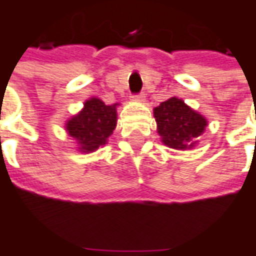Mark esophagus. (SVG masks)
<instances>
[{
  "label": "esophagus",
  "mask_w": 256,
  "mask_h": 256,
  "mask_svg": "<svg viewBox=\"0 0 256 256\" xmlns=\"http://www.w3.org/2000/svg\"><path fill=\"white\" fill-rule=\"evenodd\" d=\"M132 100L134 102H138V103H142V102H145V94H135V96H132Z\"/></svg>",
  "instance_id": "obj_1"
}]
</instances>
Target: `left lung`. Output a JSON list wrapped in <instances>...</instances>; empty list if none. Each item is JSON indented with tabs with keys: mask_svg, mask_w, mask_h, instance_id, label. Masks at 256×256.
<instances>
[{
	"mask_svg": "<svg viewBox=\"0 0 256 256\" xmlns=\"http://www.w3.org/2000/svg\"><path fill=\"white\" fill-rule=\"evenodd\" d=\"M153 116L162 142L176 150L194 149L208 126V120L178 98L160 103L153 108Z\"/></svg>",
	"mask_w": 256,
	"mask_h": 256,
	"instance_id": "left-lung-1",
	"label": "left lung"
}]
</instances>
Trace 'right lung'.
Returning <instances> with one entry per match:
<instances>
[{"instance_id":"1","label":"right lung","mask_w":256,"mask_h":256,"mask_svg":"<svg viewBox=\"0 0 256 256\" xmlns=\"http://www.w3.org/2000/svg\"><path fill=\"white\" fill-rule=\"evenodd\" d=\"M107 106L98 98H88L84 108L65 122V131L78 144L80 153H92L108 142L117 126V107Z\"/></svg>"}]
</instances>
